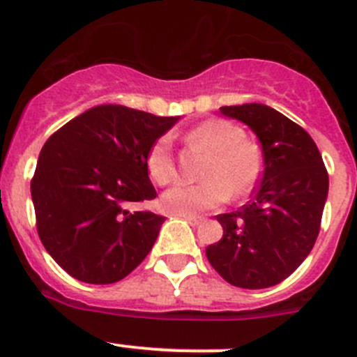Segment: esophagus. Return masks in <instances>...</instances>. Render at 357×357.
<instances>
[{
    "mask_svg": "<svg viewBox=\"0 0 357 357\" xmlns=\"http://www.w3.org/2000/svg\"><path fill=\"white\" fill-rule=\"evenodd\" d=\"M181 218L186 219V221H188L192 226H197V225H200V222H202L200 215H181Z\"/></svg>",
    "mask_w": 357,
    "mask_h": 357,
    "instance_id": "34e87169",
    "label": "esophagus"
}]
</instances>
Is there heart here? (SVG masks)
Instances as JSON below:
<instances>
[{"mask_svg":"<svg viewBox=\"0 0 357 357\" xmlns=\"http://www.w3.org/2000/svg\"><path fill=\"white\" fill-rule=\"evenodd\" d=\"M242 128L225 119H207L185 135L186 142L208 150L204 181L178 183L162 197V207L174 215H197L221 207L229 197H243L262 174L261 146L243 138ZM146 171L157 185L176 178V162L169 136H160L146 153Z\"/></svg>","mask_w":357,"mask_h":357,"instance_id":"heart-1","label":"heart"}]
</instances>
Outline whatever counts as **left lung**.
I'll use <instances>...</instances> for the list:
<instances>
[{"mask_svg":"<svg viewBox=\"0 0 357 357\" xmlns=\"http://www.w3.org/2000/svg\"><path fill=\"white\" fill-rule=\"evenodd\" d=\"M257 135L264 171L254 199L219 214L222 238L205 248L212 268L240 289L278 285L314 247L328 195V172L311 136L262 103L221 107Z\"/></svg>","mask_w":357,"mask_h":357,"instance_id":"obj_1","label":"left lung"}]
</instances>
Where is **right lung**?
I'll list each match as a JSON object with an SVG mask.
<instances>
[{
    "label": "right lung",
    "mask_w": 357,
    "mask_h": 357,
    "mask_svg": "<svg viewBox=\"0 0 357 357\" xmlns=\"http://www.w3.org/2000/svg\"><path fill=\"white\" fill-rule=\"evenodd\" d=\"M178 119L100 105L45 143L31 181L36 226L48 254L75 280L115 283L152 250L165 218L126 207L157 197L146 153Z\"/></svg>",
    "instance_id": "1"
}]
</instances>
